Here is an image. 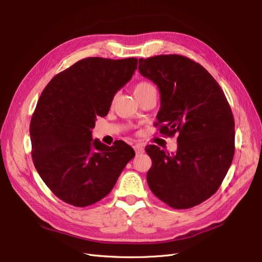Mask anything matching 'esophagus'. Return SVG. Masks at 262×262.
<instances>
[{"label":"esophagus","instance_id":"1","mask_svg":"<svg viewBox=\"0 0 262 262\" xmlns=\"http://www.w3.org/2000/svg\"><path fill=\"white\" fill-rule=\"evenodd\" d=\"M134 149H135V152H136V155H140V154H142L144 152V147H143V145L141 143H136L134 145Z\"/></svg>","mask_w":262,"mask_h":262}]
</instances>
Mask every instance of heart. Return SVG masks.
Segmentation results:
<instances>
[{"label": "heart", "instance_id": "obj_1", "mask_svg": "<svg viewBox=\"0 0 262 262\" xmlns=\"http://www.w3.org/2000/svg\"><path fill=\"white\" fill-rule=\"evenodd\" d=\"M146 92H156L155 86L153 84H150L149 81L142 80L135 86V95L146 93Z\"/></svg>", "mask_w": 262, "mask_h": 262}]
</instances>
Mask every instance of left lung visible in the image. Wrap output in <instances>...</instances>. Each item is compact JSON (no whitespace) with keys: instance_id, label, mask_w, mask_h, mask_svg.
Returning a JSON list of instances; mask_svg holds the SVG:
<instances>
[{"instance_id":"left-lung-1","label":"left lung","mask_w":262,"mask_h":262,"mask_svg":"<svg viewBox=\"0 0 262 262\" xmlns=\"http://www.w3.org/2000/svg\"><path fill=\"white\" fill-rule=\"evenodd\" d=\"M139 72L158 86L155 126L177 135L175 154L146 145L150 191L174 209H188L213 195L235 154V120L223 90L200 63L182 55L139 59Z\"/></svg>"}]
</instances>
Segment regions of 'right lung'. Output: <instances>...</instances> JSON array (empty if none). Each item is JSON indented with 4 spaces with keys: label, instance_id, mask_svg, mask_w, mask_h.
I'll list each match as a JSON object with an SVG mask.
<instances>
[{
    "label": "right lung",
    "instance_id": "add662e5",
    "mask_svg": "<svg viewBox=\"0 0 262 262\" xmlns=\"http://www.w3.org/2000/svg\"><path fill=\"white\" fill-rule=\"evenodd\" d=\"M138 59L87 57L55 75L41 93L30 135L32 158L58 199L87 207L116 185L134 148L92 140L96 117L107 116L115 94L132 78Z\"/></svg>",
    "mask_w": 262,
    "mask_h": 262
}]
</instances>
